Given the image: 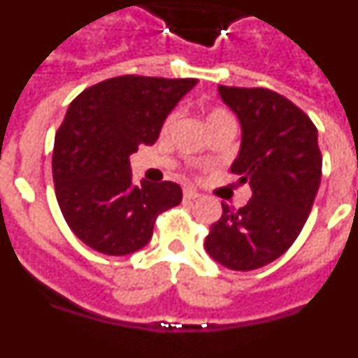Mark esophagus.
Returning <instances> with one entry per match:
<instances>
[{"label": "esophagus", "mask_w": 358, "mask_h": 358, "mask_svg": "<svg viewBox=\"0 0 358 358\" xmlns=\"http://www.w3.org/2000/svg\"><path fill=\"white\" fill-rule=\"evenodd\" d=\"M199 192H195V189H192V188H185V192H182V199H185V201H195V199L199 197Z\"/></svg>", "instance_id": "obj_1"}]
</instances>
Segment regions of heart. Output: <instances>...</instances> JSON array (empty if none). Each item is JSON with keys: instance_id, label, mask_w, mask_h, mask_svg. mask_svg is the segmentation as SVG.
Wrapping results in <instances>:
<instances>
[{"instance_id": "1", "label": "heart", "mask_w": 358, "mask_h": 358, "mask_svg": "<svg viewBox=\"0 0 358 358\" xmlns=\"http://www.w3.org/2000/svg\"><path fill=\"white\" fill-rule=\"evenodd\" d=\"M176 120H177V110L169 113V115H166V118L163 120L161 132H169ZM222 120H233V118H231L229 113H227L226 109H222V107H213V109H210V113H208V118H206L208 125H211V123H217V122H222Z\"/></svg>"}]
</instances>
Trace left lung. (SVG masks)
Returning a JSON list of instances; mask_svg holds the SVG:
<instances>
[{"instance_id": "1", "label": "left lung", "mask_w": 358, "mask_h": 358, "mask_svg": "<svg viewBox=\"0 0 358 358\" xmlns=\"http://www.w3.org/2000/svg\"><path fill=\"white\" fill-rule=\"evenodd\" d=\"M218 93L242 125L231 172L249 182L252 197L240 210L222 202L204 248L231 271H252L292 245L314 206L322 169L317 129L289 98L265 87L218 85Z\"/></svg>"}]
</instances>
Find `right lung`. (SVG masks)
Returning a JSON list of instances; mask_svg holds the SVG:
<instances>
[{
	"instance_id": "obj_1",
	"label": "right lung",
	"mask_w": 358,
	"mask_h": 358,
	"mask_svg": "<svg viewBox=\"0 0 358 358\" xmlns=\"http://www.w3.org/2000/svg\"><path fill=\"white\" fill-rule=\"evenodd\" d=\"M195 78L123 75L82 91L55 134L52 172L59 208L85 245L109 256L145 248L157 215L177 206L172 181L132 182L131 154L154 145L163 120Z\"/></svg>"
}]
</instances>
